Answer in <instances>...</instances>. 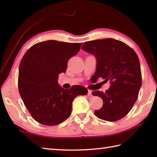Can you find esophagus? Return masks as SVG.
I'll return each instance as SVG.
<instances>
[{"label":"esophagus","instance_id":"34e87169","mask_svg":"<svg viewBox=\"0 0 157 157\" xmlns=\"http://www.w3.org/2000/svg\"><path fill=\"white\" fill-rule=\"evenodd\" d=\"M88 95H89V96H90V97L93 96L92 91H91V90H88Z\"/></svg>","mask_w":157,"mask_h":157}]
</instances>
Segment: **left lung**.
Listing matches in <instances>:
<instances>
[{
    "instance_id": "8db88e82",
    "label": "left lung",
    "mask_w": 157,
    "mask_h": 157,
    "mask_svg": "<svg viewBox=\"0 0 157 157\" xmlns=\"http://www.w3.org/2000/svg\"><path fill=\"white\" fill-rule=\"evenodd\" d=\"M82 49L94 55L96 71L94 77L109 81L105 92L93 91L103 100L102 107L94 111L98 118L107 121L123 118L132 109L142 85L139 57L123 42L113 39L86 41Z\"/></svg>"
}]
</instances>
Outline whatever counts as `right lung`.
Segmentation results:
<instances>
[{
	"label": "right lung",
	"mask_w": 157,
	"mask_h": 157,
	"mask_svg": "<svg viewBox=\"0 0 157 157\" xmlns=\"http://www.w3.org/2000/svg\"><path fill=\"white\" fill-rule=\"evenodd\" d=\"M82 43L48 40L32 46L21 59L18 71V91L33 118L44 125L53 126L66 120L72 102L88 90L80 85L64 89L58 76L65 73L71 57L78 54Z\"/></svg>",
	"instance_id": "1"
}]
</instances>
